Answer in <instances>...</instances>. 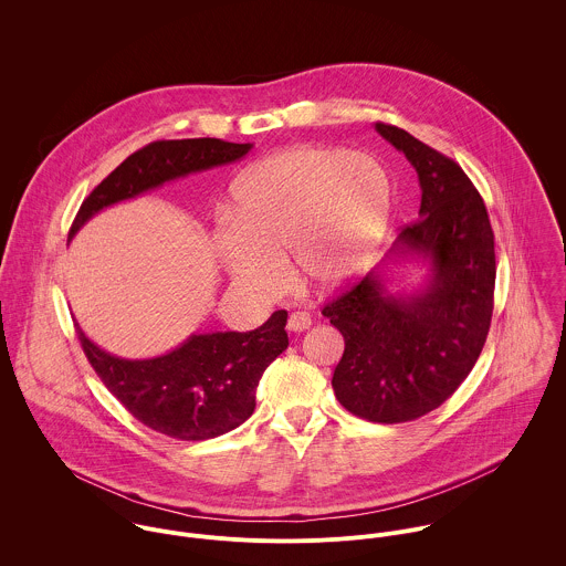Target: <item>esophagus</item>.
Masks as SVG:
<instances>
[{
  "label": "esophagus",
  "mask_w": 566,
  "mask_h": 566,
  "mask_svg": "<svg viewBox=\"0 0 566 566\" xmlns=\"http://www.w3.org/2000/svg\"><path fill=\"white\" fill-rule=\"evenodd\" d=\"M310 326H312V316L307 312H292V316L287 321L290 331H305Z\"/></svg>",
  "instance_id": "34e87169"
}]
</instances>
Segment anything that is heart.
Wrapping results in <instances>:
<instances>
[{"mask_svg": "<svg viewBox=\"0 0 566 566\" xmlns=\"http://www.w3.org/2000/svg\"><path fill=\"white\" fill-rule=\"evenodd\" d=\"M229 218L213 248L242 287L274 292L290 252L298 276L326 290L373 261L390 220V180L370 155L301 146L248 167Z\"/></svg>", "mask_w": 566, "mask_h": 566, "instance_id": "1", "label": "heart"}]
</instances>
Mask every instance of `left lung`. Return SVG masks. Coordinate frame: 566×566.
<instances>
[{"label":"left lung","mask_w":566,"mask_h":566,"mask_svg":"<svg viewBox=\"0 0 566 566\" xmlns=\"http://www.w3.org/2000/svg\"><path fill=\"white\" fill-rule=\"evenodd\" d=\"M401 150L420 182L418 220L392 256L429 261L416 294H392L373 270L326 303L323 316L344 335L333 373L337 401L370 422L416 420L444 403L473 370L494 307V233L484 200L464 169L403 128L375 124Z\"/></svg>","instance_id":"1"}]
</instances>
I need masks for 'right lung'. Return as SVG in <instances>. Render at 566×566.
Wrapping results in <instances>:
<instances>
[{
    "instance_id": "obj_1",
    "label": "right lung",
    "mask_w": 566,
    "mask_h": 566,
    "mask_svg": "<svg viewBox=\"0 0 566 566\" xmlns=\"http://www.w3.org/2000/svg\"><path fill=\"white\" fill-rule=\"evenodd\" d=\"M250 144L222 139L153 142L115 167L81 205L70 240L104 207L135 198L191 171L240 161ZM287 312H274L254 331L198 333L153 359H122L95 346L76 324L82 350L108 388L139 422L176 440L222 436L254 411L263 370L287 348Z\"/></svg>"
}]
</instances>
